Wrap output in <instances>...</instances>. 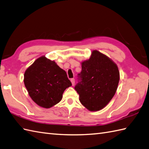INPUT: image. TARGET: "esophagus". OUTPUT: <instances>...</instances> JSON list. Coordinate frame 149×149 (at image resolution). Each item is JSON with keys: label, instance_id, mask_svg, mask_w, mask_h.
<instances>
[{"label": "esophagus", "instance_id": "obj_1", "mask_svg": "<svg viewBox=\"0 0 149 149\" xmlns=\"http://www.w3.org/2000/svg\"><path fill=\"white\" fill-rule=\"evenodd\" d=\"M71 83H72V86H73V85H74V84H75V80H74V78H71Z\"/></svg>", "mask_w": 149, "mask_h": 149}]
</instances>
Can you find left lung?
Returning a JSON list of instances; mask_svg holds the SVG:
<instances>
[{
  "mask_svg": "<svg viewBox=\"0 0 149 149\" xmlns=\"http://www.w3.org/2000/svg\"><path fill=\"white\" fill-rule=\"evenodd\" d=\"M81 81L74 89L79 100L88 110H102L113 98L120 80L117 65L108 56L96 49L91 57L81 62Z\"/></svg>",
  "mask_w": 149,
  "mask_h": 149,
  "instance_id": "1",
  "label": "left lung"
}]
</instances>
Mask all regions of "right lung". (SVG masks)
I'll list each match as a JSON object with an SVG mask.
<instances>
[{
    "mask_svg": "<svg viewBox=\"0 0 149 149\" xmlns=\"http://www.w3.org/2000/svg\"><path fill=\"white\" fill-rule=\"evenodd\" d=\"M24 81L33 101L45 108L58 103L64 91L72 85L66 72L44 55L26 69Z\"/></svg>",
    "mask_w": 149,
    "mask_h": 149,
    "instance_id": "right-lung-1",
    "label": "right lung"
}]
</instances>
